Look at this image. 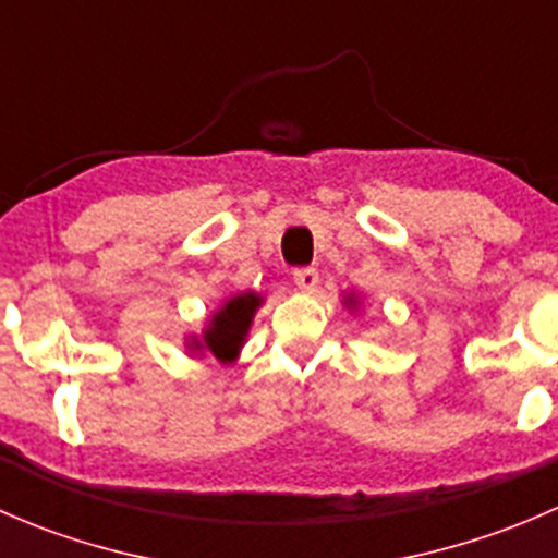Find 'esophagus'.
I'll list each match as a JSON object with an SVG mask.
<instances>
[{
    "label": "esophagus",
    "instance_id": "34e87169",
    "mask_svg": "<svg viewBox=\"0 0 558 558\" xmlns=\"http://www.w3.org/2000/svg\"><path fill=\"white\" fill-rule=\"evenodd\" d=\"M294 283L300 286V289L313 291L315 286H318V269H313V267H300V269H294Z\"/></svg>",
    "mask_w": 558,
    "mask_h": 558
}]
</instances>
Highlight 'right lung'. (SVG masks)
<instances>
[{
	"label": "right lung",
	"mask_w": 558,
	"mask_h": 558,
	"mask_svg": "<svg viewBox=\"0 0 558 558\" xmlns=\"http://www.w3.org/2000/svg\"><path fill=\"white\" fill-rule=\"evenodd\" d=\"M262 305L256 294H240L229 300L213 318L210 329L205 331V348L218 359V362H232L243 345L247 326H251L253 313ZM202 348V345H196Z\"/></svg>",
	"instance_id": "right-lung-1"
}]
</instances>
